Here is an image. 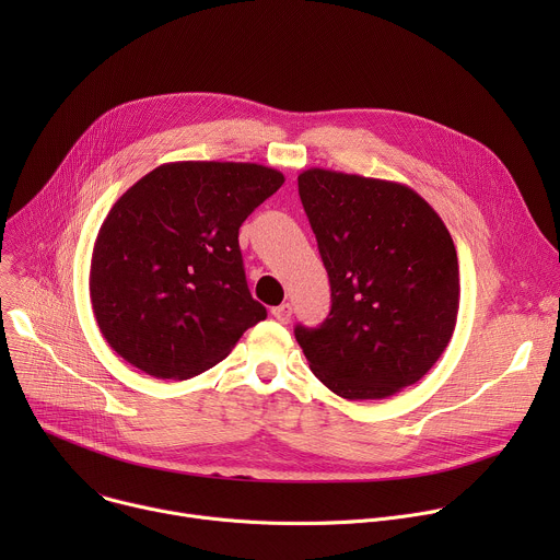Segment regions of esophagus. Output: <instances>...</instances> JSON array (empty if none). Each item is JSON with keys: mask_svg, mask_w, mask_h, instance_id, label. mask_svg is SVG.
Segmentation results:
<instances>
[{"mask_svg": "<svg viewBox=\"0 0 560 560\" xmlns=\"http://www.w3.org/2000/svg\"><path fill=\"white\" fill-rule=\"evenodd\" d=\"M272 316L277 318L279 324H290V318H292V305H290V303H281V305L272 307Z\"/></svg>", "mask_w": 560, "mask_h": 560, "instance_id": "1", "label": "esophagus"}]
</instances>
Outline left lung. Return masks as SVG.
Returning a JSON list of instances; mask_svg holds the SVG:
<instances>
[{
  "label": "left lung",
  "instance_id": "left-lung-1",
  "mask_svg": "<svg viewBox=\"0 0 560 560\" xmlns=\"http://www.w3.org/2000/svg\"><path fill=\"white\" fill-rule=\"evenodd\" d=\"M299 197L330 277L318 328H294L314 376L350 401L423 378L458 314V259L434 208L412 188L310 168Z\"/></svg>",
  "mask_w": 560,
  "mask_h": 560
}]
</instances>
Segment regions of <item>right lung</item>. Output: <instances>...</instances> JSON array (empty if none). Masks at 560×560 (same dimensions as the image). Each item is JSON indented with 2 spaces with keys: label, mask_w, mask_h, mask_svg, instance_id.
<instances>
[{
  "label": "right lung",
  "mask_w": 560,
  "mask_h": 560,
  "mask_svg": "<svg viewBox=\"0 0 560 560\" xmlns=\"http://www.w3.org/2000/svg\"><path fill=\"white\" fill-rule=\"evenodd\" d=\"M259 164L175 162L110 208L95 238L91 301L108 346L156 378L223 361L266 318L253 299L238 228L283 186Z\"/></svg>",
  "instance_id": "right-lung-1"
}]
</instances>
